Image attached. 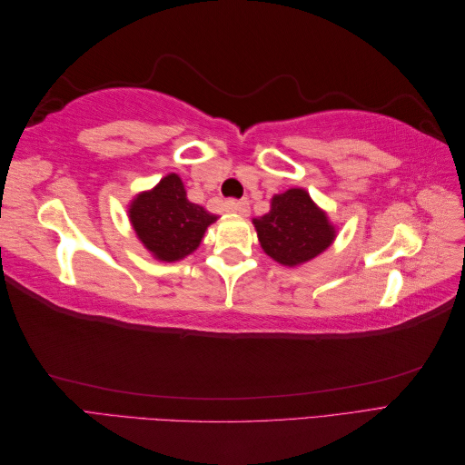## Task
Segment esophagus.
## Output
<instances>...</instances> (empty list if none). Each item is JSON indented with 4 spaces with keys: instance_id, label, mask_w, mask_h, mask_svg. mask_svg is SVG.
I'll use <instances>...</instances> for the list:
<instances>
[{
    "instance_id": "obj_1",
    "label": "esophagus",
    "mask_w": 465,
    "mask_h": 465,
    "mask_svg": "<svg viewBox=\"0 0 465 465\" xmlns=\"http://www.w3.org/2000/svg\"><path fill=\"white\" fill-rule=\"evenodd\" d=\"M224 207H227V211H231V213H238L242 217H246L250 213V202L248 200H227Z\"/></svg>"
}]
</instances>
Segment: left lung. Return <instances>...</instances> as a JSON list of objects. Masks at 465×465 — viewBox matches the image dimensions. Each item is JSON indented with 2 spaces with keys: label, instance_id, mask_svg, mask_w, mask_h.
<instances>
[{
  "label": "left lung",
  "instance_id": "left-lung-1",
  "mask_svg": "<svg viewBox=\"0 0 465 465\" xmlns=\"http://www.w3.org/2000/svg\"><path fill=\"white\" fill-rule=\"evenodd\" d=\"M252 223L265 254L289 267L311 262L335 238L328 215L302 188L273 195L270 213Z\"/></svg>",
  "mask_w": 465,
  "mask_h": 465
}]
</instances>
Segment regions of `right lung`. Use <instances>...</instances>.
I'll list each match as a JSON object with an SVG mask.
<instances>
[{
  "mask_svg": "<svg viewBox=\"0 0 465 465\" xmlns=\"http://www.w3.org/2000/svg\"><path fill=\"white\" fill-rule=\"evenodd\" d=\"M130 221L139 241L161 262H178L198 250L217 215L186 198L178 174L164 176L149 192L137 193L130 203Z\"/></svg>",
  "mask_w": 465,
  "mask_h": 465,
  "instance_id": "add662e5",
  "label": "right lung"
}]
</instances>
